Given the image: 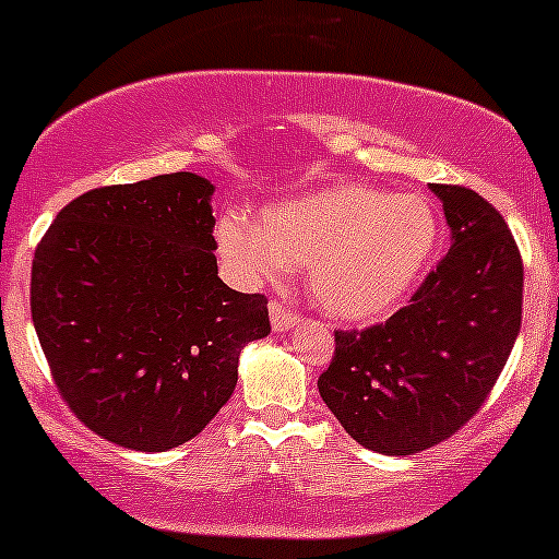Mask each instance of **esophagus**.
Here are the masks:
<instances>
[{
	"label": "esophagus",
	"mask_w": 559,
	"mask_h": 559,
	"mask_svg": "<svg viewBox=\"0 0 559 559\" xmlns=\"http://www.w3.org/2000/svg\"><path fill=\"white\" fill-rule=\"evenodd\" d=\"M269 319H272L274 332H287L300 322L298 313H293L285 304H280V300H272V306H269Z\"/></svg>",
	"instance_id": "obj_1"
}]
</instances>
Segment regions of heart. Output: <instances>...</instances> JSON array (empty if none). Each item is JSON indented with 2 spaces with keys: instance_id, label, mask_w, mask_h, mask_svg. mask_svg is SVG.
Wrapping results in <instances>:
<instances>
[{
  "instance_id": "b5f03b06",
  "label": "heart",
  "mask_w": 559,
  "mask_h": 559,
  "mask_svg": "<svg viewBox=\"0 0 559 559\" xmlns=\"http://www.w3.org/2000/svg\"><path fill=\"white\" fill-rule=\"evenodd\" d=\"M438 242V218L419 195L337 185L266 205L259 222L227 213L216 248L240 285L266 287L309 266V290L324 311L369 322L415 290Z\"/></svg>"
}]
</instances>
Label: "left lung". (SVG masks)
Masks as SVG:
<instances>
[{
    "instance_id": "1",
    "label": "left lung",
    "mask_w": 559,
    "mask_h": 559,
    "mask_svg": "<svg viewBox=\"0 0 559 559\" xmlns=\"http://www.w3.org/2000/svg\"><path fill=\"white\" fill-rule=\"evenodd\" d=\"M451 248L409 306L335 332L319 396L364 449L406 456L454 436L504 369L523 317V259L501 213L460 185H430Z\"/></svg>"
}]
</instances>
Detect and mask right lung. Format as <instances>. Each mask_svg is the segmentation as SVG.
I'll return each mask as SVG.
<instances>
[{"mask_svg":"<svg viewBox=\"0 0 559 559\" xmlns=\"http://www.w3.org/2000/svg\"><path fill=\"white\" fill-rule=\"evenodd\" d=\"M179 171L86 192L58 213L31 269V317L60 396L123 449L168 451L227 404L263 296L218 277L211 195Z\"/></svg>","mask_w":559,"mask_h":559,"instance_id":"obj_1","label":"right lung"}]
</instances>
